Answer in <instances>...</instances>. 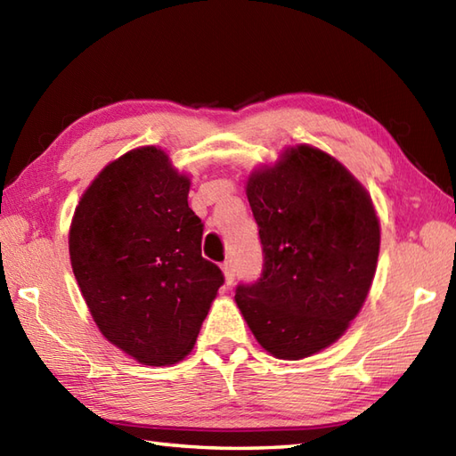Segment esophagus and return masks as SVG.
I'll use <instances>...</instances> for the list:
<instances>
[{"mask_svg": "<svg viewBox=\"0 0 456 456\" xmlns=\"http://www.w3.org/2000/svg\"><path fill=\"white\" fill-rule=\"evenodd\" d=\"M221 270H224V273H225L227 285H231L232 281H235V266H232L231 262H224V266H221Z\"/></svg>", "mask_w": 456, "mask_h": 456, "instance_id": "34e87169", "label": "esophagus"}]
</instances>
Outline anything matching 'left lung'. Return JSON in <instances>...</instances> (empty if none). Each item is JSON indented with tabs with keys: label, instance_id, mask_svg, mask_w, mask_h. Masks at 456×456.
I'll return each instance as SVG.
<instances>
[{
	"label": "left lung",
	"instance_id": "8db88e82",
	"mask_svg": "<svg viewBox=\"0 0 456 456\" xmlns=\"http://www.w3.org/2000/svg\"><path fill=\"white\" fill-rule=\"evenodd\" d=\"M262 273L235 301L254 338L280 359L334 344L362 309L375 276L380 229L365 188L330 155L291 147L248 178Z\"/></svg>",
	"mask_w": 456,
	"mask_h": 456
}]
</instances>
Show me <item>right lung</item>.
I'll return each mask as SVG.
<instances>
[{
	"instance_id": "right-lung-1",
	"label": "right lung",
	"mask_w": 456,
	"mask_h": 456,
	"mask_svg": "<svg viewBox=\"0 0 456 456\" xmlns=\"http://www.w3.org/2000/svg\"><path fill=\"white\" fill-rule=\"evenodd\" d=\"M188 190L161 150L140 147L102 168L71 221V268L91 316L145 365L176 363L194 347L225 281L202 256Z\"/></svg>"
}]
</instances>
